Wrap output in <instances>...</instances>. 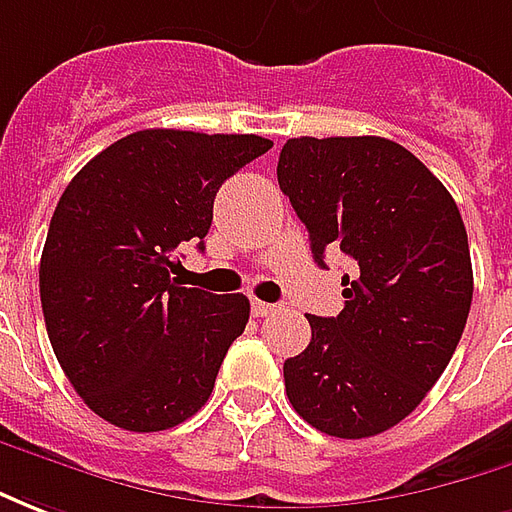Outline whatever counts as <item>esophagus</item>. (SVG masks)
<instances>
[{
	"label": "esophagus",
	"mask_w": 512,
	"mask_h": 512,
	"mask_svg": "<svg viewBox=\"0 0 512 512\" xmlns=\"http://www.w3.org/2000/svg\"><path fill=\"white\" fill-rule=\"evenodd\" d=\"M250 311H253L256 317H270V314L278 311V306H275V303H264V300H253V303H250Z\"/></svg>",
	"instance_id": "34e87169"
}]
</instances>
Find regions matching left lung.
<instances>
[{
	"instance_id": "left-lung-1",
	"label": "left lung",
	"mask_w": 512,
	"mask_h": 512,
	"mask_svg": "<svg viewBox=\"0 0 512 512\" xmlns=\"http://www.w3.org/2000/svg\"><path fill=\"white\" fill-rule=\"evenodd\" d=\"M278 184L314 262L339 248L358 264L342 314H308L286 397L320 433L378 436L427 397L466 328L474 275L458 204L408 148L369 134L286 140Z\"/></svg>"
}]
</instances>
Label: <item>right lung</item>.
Here are the masks:
<instances>
[{
  "mask_svg": "<svg viewBox=\"0 0 512 512\" xmlns=\"http://www.w3.org/2000/svg\"><path fill=\"white\" fill-rule=\"evenodd\" d=\"M270 148L259 134L143 129L65 187L41 256L43 320L65 378L101 419L157 433L209 400L250 303L176 284V250H204L220 184Z\"/></svg>",
  "mask_w": 512,
  "mask_h": 512,
  "instance_id": "right-lung-1",
  "label": "right lung"
}]
</instances>
